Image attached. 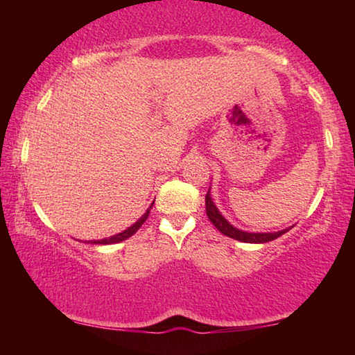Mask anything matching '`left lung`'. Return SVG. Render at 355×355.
I'll use <instances>...</instances> for the list:
<instances>
[{
	"instance_id": "8db88e82",
	"label": "left lung",
	"mask_w": 355,
	"mask_h": 355,
	"mask_svg": "<svg viewBox=\"0 0 355 355\" xmlns=\"http://www.w3.org/2000/svg\"><path fill=\"white\" fill-rule=\"evenodd\" d=\"M205 210H207L208 220H210L213 225H215L218 231L223 232V234L227 236V237H231V239L247 242V244H263V242L275 241L276 237L283 236L286 231L291 230V227H288V230H283V231H278V232H247V231L237 230V227L232 226L231 223L221 215L215 203H213L211 197H210V189H208V192L205 196Z\"/></svg>"
}]
</instances>
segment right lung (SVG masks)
Wrapping results in <instances>:
<instances>
[{"instance_id":"add662e5","label":"right lung","mask_w":355,"mask_h":355,"mask_svg":"<svg viewBox=\"0 0 355 355\" xmlns=\"http://www.w3.org/2000/svg\"><path fill=\"white\" fill-rule=\"evenodd\" d=\"M152 205H153V203H152ZM152 205H150V208H152ZM150 208H148V210L147 211H145L144 213V215L142 216H140L139 218V220L137 221H135L134 223V225L132 226H130V227H128V230H125V231H123V232H119V234H116V236H111V237H108V239H101V241H94V242H92V244H116V242H123V241H125V239H129V237L130 236H134L135 234V232H137L139 231V227L140 226H142L144 225V223L145 221H147V218H148V215H150Z\"/></svg>"}]
</instances>
